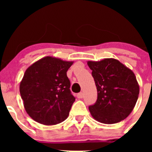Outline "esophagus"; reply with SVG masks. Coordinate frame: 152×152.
<instances>
[{
  "instance_id": "34e87169",
  "label": "esophagus",
  "mask_w": 152,
  "mask_h": 152,
  "mask_svg": "<svg viewBox=\"0 0 152 152\" xmlns=\"http://www.w3.org/2000/svg\"><path fill=\"white\" fill-rule=\"evenodd\" d=\"M77 97L78 98V99H81V98L83 97V94H82V93H79V94H77Z\"/></svg>"
}]
</instances>
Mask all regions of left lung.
Returning a JSON list of instances; mask_svg holds the SVG:
<instances>
[{
    "mask_svg": "<svg viewBox=\"0 0 152 152\" xmlns=\"http://www.w3.org/2000/svg\"><path fill=\"white\" fill-rule=\"evenodd\" d=\"M94 79L97 100L90 106L91 116L104 124L122 121L133 110L139 94V85L131 69L115 58L88 61Z\"/></svg>",
    "mask_w": 152,
    "mask_h": 152,
    "instance_id": "8db88e82",
    "label": "left lung"
}]
</instances>
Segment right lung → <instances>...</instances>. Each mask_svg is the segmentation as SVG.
<instances>
[{"label":"right lung","mask_w":152,"mask_h":152,"mask_svg":"<svg viewBox=\"0 0 152 152\" xmlns=\"http://www.w3.org/2000/svg\"><path fill=\"white\" fill-rule=\"evenodd\" d=\"M74 61L45 56L24 73L20 93L26 112L40 124L52 126L68 118L75 98L67 72Z\"/></svg>","instance_id":"add662e5"}]
</instances>
